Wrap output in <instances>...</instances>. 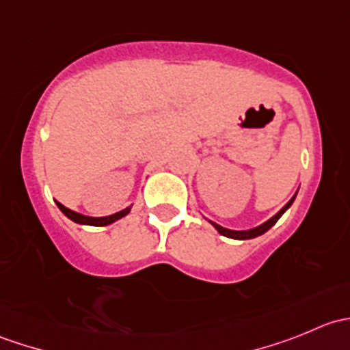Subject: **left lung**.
<instances>
[{"instance_id":"obj_1","label":"left lung","mask_w":350,"mask_h":350,"mask_svg":"<svg viewBox=\"0 0 350 350\" xmlns=\"http://www.w3.org/2000/svg\"><path fill=\"white\" fill-rule=\"evenodd\" d=\"M295 198H296V195L293 196L291 200H289L288 203H286L284 206L281 208V210L278 211V213L274 215L273 218H269V220H267V221H264V224H262V225H259V227L249 228V230H230V228L220 227V225H218V224H215V221H211V220H208V221H210V224L213 225L215 228H217V230H218V234H221V235H224V237H228V239H235V241H247V239H254V237H259V235L266 234V232L269 230V228L273 227V225L276 224V221L280 220L281 217H283V213H284V211L288 210L289 206H291V204H293V201H295Z\"/></svg>"}]
</instances>
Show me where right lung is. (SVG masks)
<instances>
[{"mask_svg":"<svg viewBox=\"0 0 350 350\" xmlns=\"http://www.w3.org/2000/svg\"><path fill=\"white\" fill-rule=\"evenodd\" d=\"M55 203H57L59 210H61L62 213H64L66 217L69 218V220L76 221V224H79V225H91V227H105V225L113 224V221L120 220V218H123V217H125V215H129L130 213V208H132V206H126L125 210L118 211V213H115V215H109V217L94 218V217H86V215L76 213V211L69 210V208H66L64 204H61V203H59V201H55Z\"/></svg>","mask_w":350,"mask_h":350,"instance_id":"obj_1","label":"right lung"}]
</instances>
